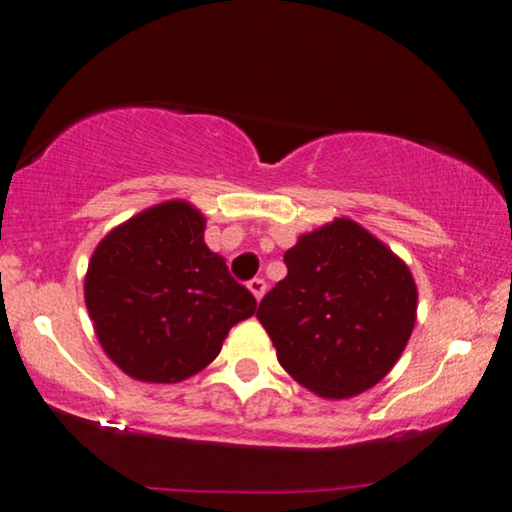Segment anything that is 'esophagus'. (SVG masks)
<instances>
[{"label": "esophagus", "mask_w": 512, "mask_h": 512, "mask_svg": "<svg viewBox=\"0 0 512 512\" xmlns=\"http://www.w3.org/2000/svg\"><path fill=\"white\" fill-rule=\"evenodd\" d=\"M248 290L255 295V300L260 302L264 293H267V283H264V278H252V281L248 283Z\"/></svg>", "instance_id": "1"}]
</instances>
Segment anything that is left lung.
Returning a JSON list of instances; mask_svg holds the SVG:
<instances>
[{"mask_svg":"<svg viewBox=\"0 0 512 512\" xmlns=\"http://www.w3.org/2000/svg\"><path fill=\"white\" fill-rule=\"evenodd\" d=\"M283 260L288 276L257 309L278 364L323 399L378 385L416 326L418 288L406 262L347 217L302 234Z\"/></svg>","mask_w":512,"mask_h":512,"instance_id":"left-lung-1","label":"left lung"}]
</instances>
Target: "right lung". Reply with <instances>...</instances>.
<instances>
[{"label":"right lung","instance_id":"add662e5","mask_svg":"<svg viewBox=\"0 0 512 512\" xmlns=\"http://www.w3.org/2000/svg\"><path fill=\"white\" fill-rule=\"evenodd\" d=\"M205 215L165 200L96 245L84 302L108 359L141 383H181L203 371L257 302L203 241Z\"/></svg>","mask_w":512,"mask_h":512}]
</instances>
